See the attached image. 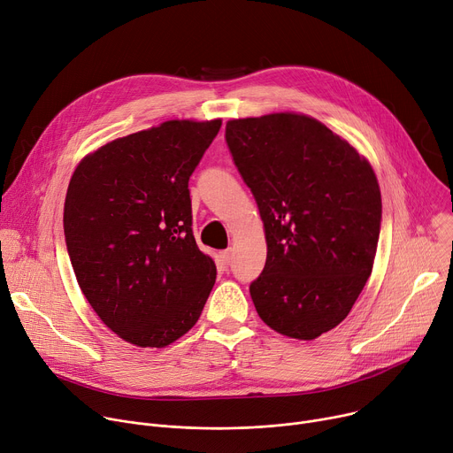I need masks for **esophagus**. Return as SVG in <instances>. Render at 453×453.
I'll use <instances>...</instances> for the list:
<instances>
[{
  "mask_svg": "<svg viewBox=\"0 0 453 453\" xmlns=\"http://www.w3.org/2000/svg\"><path fill=\"white\" fill-rule=\"evenodd\" d=\"M219 259H221L223 265H228V263L232 261V250H230V249H228V250H223V252L219 254Z\"/></svg>",
  "mask_w": 453,
  "mask_h": 453,
  "instance_id": "esophagus-1",
  "label": "esophagus"
}]
</instances>
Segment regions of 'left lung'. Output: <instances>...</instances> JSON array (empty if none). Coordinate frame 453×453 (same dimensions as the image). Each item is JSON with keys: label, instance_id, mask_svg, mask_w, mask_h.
<instances>
[{"label": "left lung", "instance_id": "left-lung-1", "mask_svg": "<svg viewBox=\"0 0 453 453\" xmlns=\"http://www.w3.org/2000/svg\"><path fill=\"white\" fill-rule=\"evenodd\" d=\"M226 145L265 223L266 263L250 296L259 318L294 339L335 328L372 273L380 192L370 163L314 118L232 119Z\"/></svg>", "mask_w": 453, "mask_h": 453}]
</instances>
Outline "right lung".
I'll use <instances>...</instances> for the list:
<instances>
[{"label":"right lung","instance_id":"add662e5","mask_svg":"<svg viewBox=\"0 0 453 453\" xmlns=\"http://www.w3.org/2000/svg\"><path fill=\"white\" fill-rule=\"evenodd\" d=\"M219 128L221 119H173L114 139L68 183L63 228L76 280L127 342H173L211 296L218 272L194 239L188 180Z\"/></svg>","mask_w":453,"mask_h":453}]
</instances>
